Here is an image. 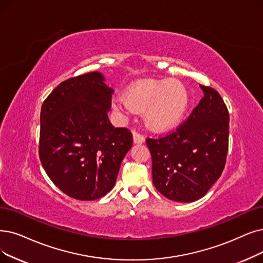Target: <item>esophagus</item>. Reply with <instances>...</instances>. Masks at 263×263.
I'll return each instance as SVG.
<instances>
[{"mask_svg": "<svg viewBox=\"0 0 263 263\" xmlns=\"http://www.w3.org/2000/svg\"><path fill=\"white\" fill-rule=\"evenodd\" d=\"M134 142L135 143H142L144 142V136L138 132H134Z\"/></svg>", "mask_w": 263, "mask_h": 263, "instance_id": "1", "label": "esophagus"}]
</instances>
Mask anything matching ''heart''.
Instances as JSON below:
<instances>
[{
	"label": "heart",
	"instance_id": "1",
	"mask_svg": "<svg viewBox=\"0 0 263 263\" xmlns=\"http://www.w3.org/2000/svg\"><path fill=\"white\" fill-rule=\"evenodd\" d=\"M126 112H144L146 126L153 130H165L181 120L189 104V92L178 80H144L134 84L126 99L115 101Z\"/></svg>",
	"mask_w": 263,
	"mask_h": 263
}]
</instances>
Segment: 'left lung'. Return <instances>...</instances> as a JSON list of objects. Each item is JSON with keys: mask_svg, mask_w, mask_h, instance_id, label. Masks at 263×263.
Returning a JSON list of instances; mask_svg holds the SVG:
<instances>
[{"mask_svg": "<svg viewBox=\"0 0 263 263\" xmlns=\"http://www.w3.org/2000/svg\"><path fill=\"white\" fill-rule=\"evenodd\" d=\"M204 97L172 133L146 138L156 190L176 202L203 197L221 176L229 149V111L219 92L201 85Z\"/></svg>", "mask_w": 263, "mask_h": 263, "instance_id": "obj_1", "label": "left lung"}]
</instances>
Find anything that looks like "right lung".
Masks as SVG:
<instances>
[{"label": "right lung", "mask_w": 263, "mask_h": 263, "mask_svg": "<svg viewBox=\"0 0 263 263\" xmlns=\"http://www.w3.org/2000/svg\"><path fill=\"white\" fill-rule=\"evenodd\" d=\"M112 93L100 73L90 72L61 82L42 104V166L59 190L81 201L112 190L133 145L130 130L109 121Z\"/></svg>", "instance_id": "1"}]
</instances>
